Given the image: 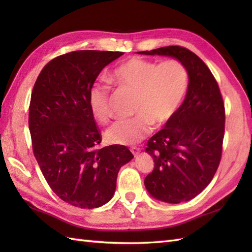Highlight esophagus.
Here are the masks:
<instances>
[{
	"instance_id": "esophagus-1",
	"label": "esophagus",
	"mask_w": 252,
	"mask_h": 252,
	"mask_svg": "<svg viewBox=\"0 0 252 252\" xmlns=\"http://www.w3.org/2000/svg\"><path fill=\"white\" fill-rule=\"evenodd\" d=\"M131 152H132V154L134 155V157H137L138 155H140V153H141V151H140V148H132L131 149Z\"/></svg>"
}]
</instances>
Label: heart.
<instances>
[{"mask_svg":"<svg viewBox=\"0 0 252 252\" xmlns=\"http://www.w3.org/2000/svg\"><path fill=\"white\" fill-rule=\"evenodd\" d=\"M110 81L134 93L131 119L118 120L105 132L107 142L134 145L149 134L152 125L163 126L173 119L189 89V74L179 61L158 63L142 57H132L115 69ZM110 88L96 82L89 91V106L96 120L109 119Z\"/></svg>","mask_w":252,"mask_h":252,"instance_id":"b5f03b06","label":"heart"}]
</instances>
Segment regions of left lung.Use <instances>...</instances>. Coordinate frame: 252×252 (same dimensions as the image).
Here are the masks:
<instances>
[{
	"label": "left lung",
	"instance_id": "left-lung-1",
	"mask_svg": "<svg viewBox=\"0 0 252 252\" xmlns=\"http://www.w3.org/2000/svg\"><path fill=\"white\" fill-rule=\"evenodd\" d=\"M175 58L187 68L189 83L173 119L151 137L146 153L155 167L144 184L155 199L189 201L212 181L222 155L225 112L220 89L207 65L182 46L137 52Z\"/></svg>",
	"mask_w": 252,
	"mask_h": 252
}]
</instances>
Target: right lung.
<instances>
[{
	"label": "right lung",
	"instance_id": "1",
	"mask_svg": "<svg viewBox=\"0 0 252 252\" xmlns=\"http://www.w3.org/2000/svg\"><path fill=\"white\" fill-rule=\"evenodd\" d=\"M122 52L76 51L52 60L32 90L29 130L37 163L52 190L69 205L93 209L115 194L129 148H98L101 137L89 106V91Z\"/></svg>",
	"mask_w": 252,
	"mask_h": 252
}]
</instances>
